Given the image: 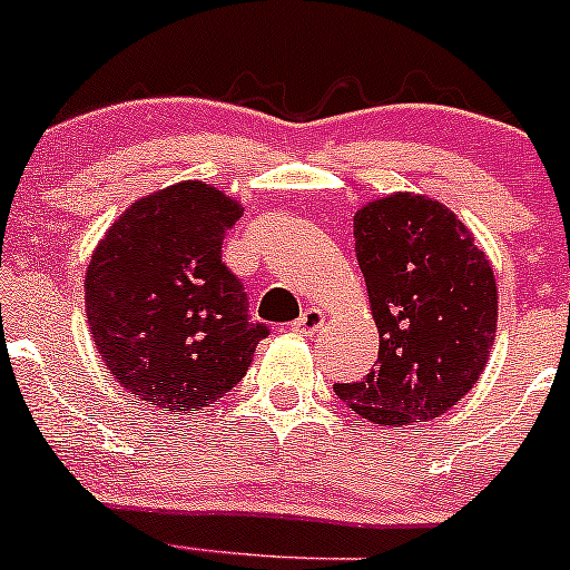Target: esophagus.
I'll return each instance as SVG.
<instances>
[{"label":"esophagus","instance_id":"esophagus-1","mask_svg":"<svg viewBox=\"0 0 570 570\" xmlns=\"http://www.w3.org/2000/svg\"><path fill=\"white\" fill-rule=\"evenodd\" d=\"M324 321H326V315L321 313L318 307H307L302 315H298V321H293L291 328H293V332L313 334V332H318L321 326H324Z\"/></svg>","mask_w":570,"mask_h":570}]
</instances>
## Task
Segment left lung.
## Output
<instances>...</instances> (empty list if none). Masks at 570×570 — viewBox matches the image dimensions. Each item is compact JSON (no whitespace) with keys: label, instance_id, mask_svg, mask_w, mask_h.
<instances>
[{"label":"left lung","instance_id":"1","mask_svg":"<svg viewBox=\"0 0 570 570\" xmlns=\"http://www.w3.org/2000/svg\"><path fill=\"white\" fill-rule=\"evenodd\" d=\"M356 261L379 326V365L340 401L375 425L436 420L483 375L497 337V277L439 199L375 197L354 216Z\"/></svg>","mask_w":570,"mask_h":570}]
</instances>
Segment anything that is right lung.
Returning a JSON list of instances; mask_svg holds the SVG:
<instances>
[{
  "label": "right lung",
  "instance_id": "1",
  "mask_svg": "<svg viewBox=\"0 0 570 570\" xmlns=\"http://www.w3.org/2000/svg\"><path fill=\"white\" fill-rule=\"evenodd\" d=\"M244 205L180 180L128 205L92 249L87 326L107 371L145 406L191 414L249 371L268 328L249 324L222 242Z\"/></svg>",
  "mask_w": 570,
  "mask_h": 570
}]
</instances>
